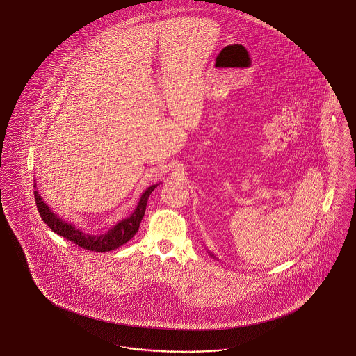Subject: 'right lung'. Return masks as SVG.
<instances>
[{
    "label": "right lung",
    "mask_w": 356,
    "mask_h": 356,
    "mask_svg": "<svg viewBox=\"0 0 356 356\" xmlns=\"http://www.w3.org/2000/svg\"><path fill=\"white\" fill-rule=\"evenodd\" d=\"M156 186L158 184L148 186L145 193L139 198V202L135 208L134 213L129 218H124L122 221L118 222L115 226L111 227V230L102 235H89L77 230L72 223H68L63 221L62 218H59L43 201V198L40 197L38 191L34 192V197H35L37 208L42 220L44 223H47V226L54 233L59 234L67 241L80 245L86 250H90L95 252H106L127 243L135 234L138 233L139 225L146 213L148 197Z\"/></svg>",
    "instance_id": "add662e5"
}]
</instances>
